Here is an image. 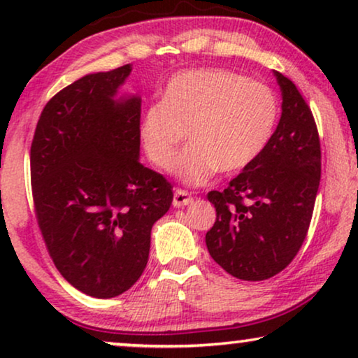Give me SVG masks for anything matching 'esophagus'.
<instances>
[{
    "label": "esophagus",
    "instance_id": "esophagus-1",
    "mask_svg": "<svg viewBox=\"0 0 358 358\" xmlns=\"http://www.w3.org/2000/svg\"><path fill=\"white\" fill-rule=\"evenodd\" d=\"M192 195L189 192H185V190H180L178 189L174 192V197H173V205L176 208H180V207H185V205L192 203Z\"/></svg>",
    "mask_w": 358,
    "mask_h": 358
}]
</instances>
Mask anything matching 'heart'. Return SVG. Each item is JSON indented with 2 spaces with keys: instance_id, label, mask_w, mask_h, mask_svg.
Listing matches in <instances>:
<instances>
[{
  "instance_id": "obj_1",
  "label": "heart",
  "mask_w": 358,
  "mask_h": 358,
  "mask_svg": "<svg viewBox=\"0 0 358 358\" xmlns=\"http://www.w3.org/2000/svg\"><path fill=\"white\" fill-rule=\"evenodd\" d=\"M280 106L264 83L229 70H190L176 75L163 99L146 107L138 136L146 156L169 169L187 134L189 148L173 173L189 185H203L220 171L251 166L271 143Z\"/></svg>"
}]
</instances>
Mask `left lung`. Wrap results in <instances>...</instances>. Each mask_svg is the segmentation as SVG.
<instances>
[{"instance_id":"1","label":"left lung","mask_w":358,"mask_h":358,"mask_svg":"<svg viewBox=\"0 0 358 358\" xmlns=\"http://www.w3.org/2000/svg\"><path fill=\"white\" fill-rule=\"evenodd\" d=\"M282 115L271 143L228 187L208 192L217 222L205 234L213 261L241 280H266L293 261L305 241L321 179V146L296 86L273 71Z\"/></svg>"}]
</instances>
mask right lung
Masks as SVG:
<instances>
[{
	"mask_svg": "<svg viewBox=\"0 0 358 358\" xmlns=\"http://www.w3.org/2000/svg\"><path fill=\"white\" fill-rule=\"evenodd\" d=\"M131 65L90 73L43 107L31 146L37 222L58 272L78 290L114 298L143 273L151 228L171 184L140 163L136 94H119Z\"/></svg>",
	"mask_w": 358,
	"mask_h": 358,
	"instance_id": "add662e5",
	"label": "right lung"
}]
</instances>
